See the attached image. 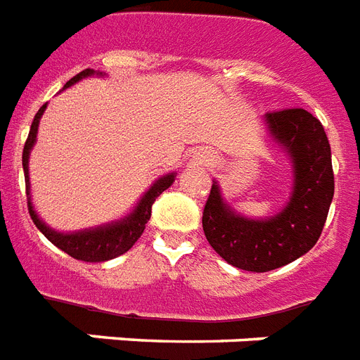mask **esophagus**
<instances>
[{
	"instance_id": "esophagus-1",
	"label": "esophagus",
	"mask_w": 360,
	"mask_h": 360,
	"mask_svg": "<svg viewBox=\"0 0 360 360\" xmlns=\"http://www.w3.org/2000/svg\"><path fill=\"white\" fill-rule=\"evenodd\" d=\"M198 160H200V162H202V163H206V162H210V160H208V158H206V156H202V154H200V156H198Z\"/></svg>"
}]
</instances>
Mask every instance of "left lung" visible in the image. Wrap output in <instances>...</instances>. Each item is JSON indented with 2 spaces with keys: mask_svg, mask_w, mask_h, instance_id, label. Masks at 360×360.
I'll return each mask as SVG.
<instances>
[{
  "mask_svg": "<svg viewBox=\"0 0 360 360\" xmlns=\"http://www.w3.org/2000/svg\"><path fill=\"white\" fill-rule=\"evenodd\" d=\"M271 137L294 163V188L283 212L269 219L236 214L214 182L202 212V229L214 251L245 271H271L316 245L335 195V174L326 130L301 108L266 115Z\"/></svg>",
  "mask_w": 360,
  "mask_h": 360,
  "instance_id": "left-lung-1",
  "label": "left lung"
}]
</instances>
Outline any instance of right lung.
I'll return each instance as SVG.
<instances>
[{"mask_svg": "<svg viewBox=\"0 0 360 360\" xmlns=\"http://www.w3.org/2000/svg\"><path fill=\"white\" fill-rule=\"evenodd\" d=\"M96 74L91 68H85L83 72L76 74L72 77L70 82H66L65 89L74 85L76 82L83 79V77L93 76ZM102 76V74H98ZM46 103L37 111L33 119V124H31L30 135H27V141L24 145V154H22V165H24V174H25V193H27V210H30V215L33 223L37 225V229L42 232V234L48 238V240L53 243L56 247H59L61 251H65L66 255H70L72 258L83 262H105L111 260V258H117L120 255H124L128 249L134 247V243L141 238L145 225L150 219L152 214V204L160 195L165 191L167 188H171V184L174 182V174H165L160 180L154 182L148 191H146L143 197H141L139 204L135 206V210L130 215H126L124 219L117 221V223H111V225H103L98 229H89L82 230V232H72V234H63V232H56L51 230L50 226H46L42 221L39 219V215L34 212L33 204H31V195H30V152L33 148L34 141H37V131H39V122L40 117L44 113Z\"/></svg>", "mask_w": 360, "mask_h": 360, "instance_id": "right-lung-1", "label": "right lung"}]
</instances>
